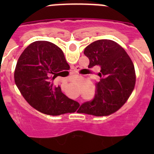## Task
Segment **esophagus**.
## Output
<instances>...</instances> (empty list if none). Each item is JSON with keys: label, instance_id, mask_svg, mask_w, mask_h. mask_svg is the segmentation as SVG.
Listing matches in <instances>:
<instances>
[{"label": "esophagus", "instance_id": "obj_1", "mask_svg": "<svg viewBox=\"0 0 154 154\" xmlns=\"http://www.w3.org/2000/svg\"><path fill=\"white\" fill-rule=\"evenodd\" d=\"M75 73H76V71H77V69H76V68H75Z\"/></svg>", "mask_w": 154, "mask_h": 154}]
</instances>
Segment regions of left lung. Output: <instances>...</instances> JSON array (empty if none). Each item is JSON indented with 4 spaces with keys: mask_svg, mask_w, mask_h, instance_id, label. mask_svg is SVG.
<instances>
[{
    "mask_svg": "<svg viewBox=\"0 0 154 154\" xmlns=\"http://www.w3.org/2000/svg\"><path fill=\"white\" fill-rule=\"evenodd\" d=\"M84 54L89 59V68L100 67V79L96 84L95 97L82 103L78 112L96 116L113 113L124 105L135 86L131 58L119 44L107 39L91 43Z\"/></svg>",
    "mask_w": 154,
    "mask_h": 154,
    "instance_id": "obj_1",
    "label": "left lung"
}]
</instances>
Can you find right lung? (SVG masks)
Wrapping results in <instances>:
<instances>
[{
  "instance_id": "1",
  "label": "right lung",
  "mask_w": 154,
  "mask_h": 154,
  "mask_svg": "<svg viewBox=\"0 0 154 154\" xmlns=\"http://www.w3.org/2000/svg\"><path fill=\"white\" fill-rule=\"evenodd\" d=\"M69 65L63 51L51 42L36 41L19 57L14 71V82L23 97L39 112L51 116L75 112L78 102L62 92L53 80Z\"/></svg>"
}]
</instances>
